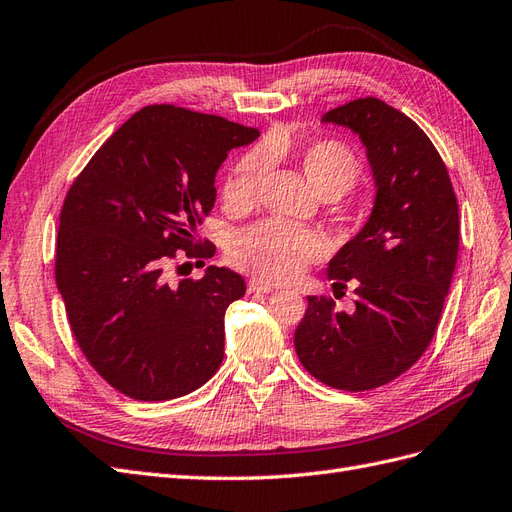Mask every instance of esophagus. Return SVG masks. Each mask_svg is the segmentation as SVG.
I'll return each mask as SVG.
<instances>
[{"instance_id":"1","label":"esophagus","mask_w":512,"mask_h":512,"mask_svg":"<svg viewBox=\"0 0 512 512\" xmlns=\"http://www.w3.org/2000/svg\"><path fill=\"white\" fill-rule=\"evenodd\" d=\"M276 291V285L264 281V279H251L248 281V294H272Z\"/></svg>"}]
</instances>
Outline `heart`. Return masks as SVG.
Instances as JSON below:
<instances>
[{"instance_id":"heart-1","label":"heart","mask_w":512,"mask_h":512,"mask_svg":"<svg viewBox=\"0 0 512 512\" xmlns=\"http://www.w3.org/2000/svg\"><path fill=\"white\" fill-rule=\"evenodd\" d=\"M276 156L274 148L248 152L233 169L223 188V199L229 208L251 206L257 184ZM302 171L317 195L337 193L339 197L360 178L356 154L339 141H317L302 154ZM324 244L315 233L291 227L279 221H266L248 227L231 238L227 255L233 266L255 272L268 281H291L317 259Z\"/></svg>"}]
</instances>
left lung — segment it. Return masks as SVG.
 <instances>
[{
  "label": "left lung",
  "instance_id": "8db88e82",
  "mask_svg": "<svg viewBox=\"0 0 512 512\" xmlns=\"http://www.w3.org/2000/svg\"><path fill=\"white\" fill-rule=\"evenodd\" d=\"M321 122L358 135L375 201L369 221L326 268L334 294L354 287V311L309 296L294 345L321 384L362 392L392 382L429 347L457 264L459 206L431 139L384 100H352Z\"/></svg>",
  "mask_w": 512,
  "mask_h": 512
}]
</instances>
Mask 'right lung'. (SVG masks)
I'll return each instance as SVG.
<instances>
[{"mask_svg":"<svg viewBox=\"0 0 512 512\" xmlns=\"http://www.w3.org/2000/svg\"><path fill=\"white\" fill-rule=\"evenodd\" d=\"M259 130L173 105L137 111L72 182L60 214L55 281L72 334L96 373L137 401L197 390L225 354V311L244 279L208 266L171 285L165 266L212 257L195 229L214 208L229 150Z\"/></svg>","mask_w":512,"mask_h":512,"instance_id":"right-lung-1","label":"right lung"}]
</instances>
